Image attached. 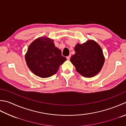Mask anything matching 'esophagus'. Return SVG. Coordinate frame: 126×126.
Wrapping results in <instances>:
<instances>
[{"instance_id":"obj_1","label":"esophagus","mask_w":126,"mask_h":126,"mask_svg":"<svg viewBox=\"0 0 126 126\" xmlns=\"http://www.w3.org/2000/svg\"><path fill=\"white\" fill-rule=\"evenodd\" d=\"M70 57H71V56H70V55H69V56H68L66 57V59H67V60H70Z\"/></svg>"}]
</instances>
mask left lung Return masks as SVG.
I'll return each instance as SVG.
<instances>
[{
	"label": "left lung",
	"mask_w": 126,
	"mask_h": 126,
	"mask_svg": "<svg viewBox=\"0 0 126 126\" xmlns=\"http://www.w3.org/2000/svg\"><path fill=\"white\" fill-rule=\"evenodd\" d=\"M75 53L70 58L77 72L86 78H92L99 73L104 65L105 57L100 45L93 40H88L75 46Z\"/></svg>",
	"instance_id": "obj_1"
}]
</instances>
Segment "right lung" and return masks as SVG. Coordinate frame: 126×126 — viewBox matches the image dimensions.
<instances>
[{
    "label": "right lung",
    "instance_id": "obj_1",
    "mask_svg": "<svg viewBox=\"0 0 126 126\" xmlns=\"http://www.w3.org/2000/svg\"><path fill=\"white\" fill-rule=\"evenodd\" d=\"M25 60L32 73L40 78H46L55 75L66 58L62 56L61 51L55 46L53 39L41 36L29 46Z\"/></svg>",
    "mask_w": 126,
    "mask_h": 126
}]
</instances>
